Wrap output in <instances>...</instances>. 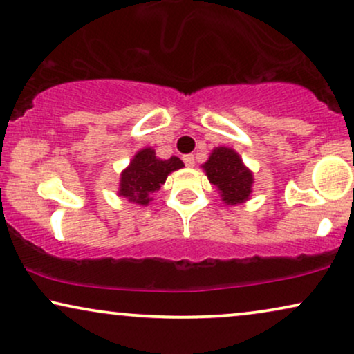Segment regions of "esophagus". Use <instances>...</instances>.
I'll return each instance as SVG.
<instances>
[{
	"mask_svg": "<svg viewBox=\"0 0 354 354\" xmlns=\"http://www.w3.org/2000/svg\"><path fill=\"white\" fill-rule=\"evenodd\" d=\"M182 159H184V164L187 165V167H194V165H195L194 154H187V156L182 157Z\"/></svg>",
	"mask_w": 354,
	"mask_h": 354,
	"instance_id": "1",
	"label": "esophagus"
}]
</instances>
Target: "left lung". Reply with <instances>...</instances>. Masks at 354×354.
Segmentation results:
<instances>
[{
	"instance_id": "8db88e82",
	"label": "left lung",
	"mask_w": 354,
	"mask_h": 354,
	"mask_svg": "<svg viewBox=\"0 0 354 354\" xmlns=\"http://www.w3.org/2000/svg\"><path fill=\"white\" fill-rule=\"evenodd\" d=\"M208 180L220 190L226 205L243 203L250 198L252 174L243 165V160L233 149L216 147L210 159L203 164Z\"/></svg>"
}]
</instances>
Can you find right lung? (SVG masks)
Returning <instances> with one entry per match:
<instances>
[{"label": "right lung", "instance_id": "1", "mask_svg": "<svg viewBox=\"0 0 354 354\" xmlns=\"http://www.w3.org/2000/svg\"><path fill=\"white\" fill-rule=\"evenodd\" d=\"M180 167H184V162L178 157L160 160L151 147H146L134 156L129 167L121 174L120 195L129 202L147 205L169 174Z\"/></svg>", "mask_w": 354, "mask_h": 354}]
</instances>
